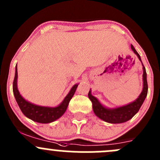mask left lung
I'll use <instances>...</instances> for the list:
<instances>
[{"label":"left lung","mask_w":160,"mask_h":160,"mask_svg":"<svg viewBox=\"0 0 160 160\" xmlns=\"http://www.w3.org/2000/svg\"><path fill=\"white\" fill-rule=\"evenodd\" d=\"M132 51L138 56V59L142 62L141 57L139 54L137 52L134 46L131 45ZM143 66V64H142ZM143 89L142 93L138 96V98L133 102L127 104V105L122 106V107L116 108H107L100 103V101L95 97L91 94V91L88 93V97L92 102L93 110L94 114L101 120L111 124L123 123L132 118L134 115L139 111L142 104L144 102L148 93V83L146 79V68L143 66Z\"/></svg>","instance_id":"1"}]
</instances>
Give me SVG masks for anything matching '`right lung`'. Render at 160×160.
I'll list each match as a JSON object with an SVG mask.
<instances>
[{
	"mask_svg": "<svg viewBox=\"0 0 160 160\" xmlns=\"http://www.w3.org/2000/svg\"><path fill=\"white\" fill-rule=\"evenodd\" d=\"M17 80L18 70L17 65H16L15 75H14V82H13V93H14L16 101H17L21 111L27 118L34 121V122L43 124L54 122V121L59 118L65 113L71 98L74 95V93H75L76 90L78 87V84L74 85L71 88L70 91L69 92L67 97L62 101V103L59 105H58L57 107H43V106L32 104V103L28 102V101H26V100L22 98V95L19 93L18 90Z\"/></svg>",
	"mask_w": 160,
	"mask_h": 160,
	"instance_id": "add662e5",
	"label": "right lung"
}]
</instances>
